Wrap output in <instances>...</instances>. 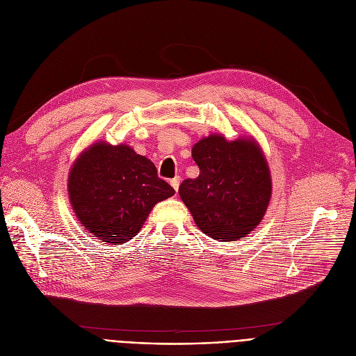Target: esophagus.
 Masks as SVG:
<instances>
[{
    "label": "esophagus",
    "mask_w": 356,
    "mask_h": 356,
    "mask_svg": "<svg viewBox=\"0 0 356 356\" xmlns=\"http://www.w3.org/2000/svg\"><path fill=\"white\" fill-rule=\"evenodd\" d=\"M170 184H172V188L177 192L179 191V186H180V177H173L170 180Z\"/></svg>",
    "instance_id": "esophagus-1"
}]
</instances>
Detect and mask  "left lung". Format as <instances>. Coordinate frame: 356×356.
I'll return each instance as SVG.
<instances>
[{"label":"left lung","mask_w":356,"mask_h":356,"mask_svg":"<svg viewBox=\"0 0 356 356\" xmlns=\"http://www.w3.org/2000/svg\"><path fill=\"white\" fill-rule=\"evenodd\" d=\"M196 179L179 188L197 228L220 242L247 236L263 219L271 199L270 168L251 137L228 141L222 134L202 138L192 148Z\"/></svg>","instance_id":"8db88e82"}]
</instances>
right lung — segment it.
<instances>
[{
    "instance_id": "right-lung-1",
    "label": "right lung",
    "mask_w": 356,
    "mask_h": 356,
    "mask_svg": "<svg viewBox=\"0 0 356 356\" xmlns=\"http://www.w3.org/2000/svg\"><path fill=\"white\" fill-rule=\"evenodd\" d=\"M67 189L86 231L112 245L133 239L154 204L175 195L147 157L105 141L88 147L73 163Z\"/></svg>"
}]
</instances>
